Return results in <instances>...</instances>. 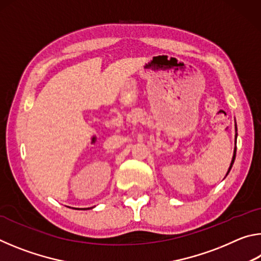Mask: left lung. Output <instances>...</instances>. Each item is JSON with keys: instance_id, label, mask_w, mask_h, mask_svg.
<instances>
[{"instance_id": "8db88e82", "label": "left lung", "mask_w": 261, "mask_h": 261, "mask_svg": "<svg viewBox=\"0 0 261 261\" xmlns=\"http://www.w3.org/2000/svg\"><path fill=\"white\" fill-rule=\"evenodd\" d=\"M235 158H236V147H235V151H233V156H232V160H231V163H230V167H229L228 173H229V171H230V169H231V167H232V165H233V161H235ZM228 173H227V175H228Z\"/></svg>"}]
</instances>
